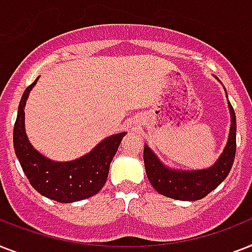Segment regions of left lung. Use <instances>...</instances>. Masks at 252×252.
Returning a JSON list of instances; mask_svg holds the SVG:
<instances>
[{
  "label": "left lung",
  "instance_id": "left-lung-1",
  "mask_svg": "<svg viewBox=\"0 0 252 252\" xmlns=\"http://www.w3.org/2000/svg\"><path fill=\"white\" fill-rule=\"evenodd\" d=\"M228 106L230 111L228 142L221 155L210 168L195 171L169 168L159 160L150 147L145 145L144 163L147 179L159 194L179 200H199L211 193L226 179L236 157L237 130L236 114L229 101Z\"/></svg>",
  "mask_w": 252,
  "mask_h": 252
}]
</instances>
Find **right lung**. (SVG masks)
<instances>
[{
	"label": "right lung",
	"mask_w": 252,
	"mask_h": 252,
	"mask_svg": "<svg viewBox=\"0 0 252 252\" xmlns=\"http://www.w3.org/2000/svg\"><path fill=\"white\" fill-rule=\"evenodd\" d=\"M38 77L24 91L14 126V150L23 172L38 193L59 203H72L97 194L106 184L112 158L126 132L101 141L93 150L71 161L45 158L28 141L24 126V107Z\"/></svg>",
	"instance_id": "right-lung-1"
}]
</instances>
